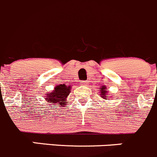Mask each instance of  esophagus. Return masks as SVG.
<instances>
[{"mask_svg": "<svg viewBox=\"0 0 157 157\" xmlns=\"http://www.w3.org/2000/svg\"><path fill=\"white\" fill-rule=\"evenodd\" d=\"M80 83H81V86H86L87 85H88V81H82Z\"/></svg>", "mask_w": 157, "mask_h": 157, "instance_id": "esophagus-1", "label": "esophagus"}]
</instances>
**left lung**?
Listing matches in <instances>:
<instances>
[{
    "label": "left lung",
    "instance_id": "8db88e82",
    "mask_svg": "<svg viewBox=\"0 0 157 157\" xmlns=\"http://www.w3.org/2000/svg\"><path fill=\"white\" fill-rule=\"evenodd\" d=\"M100 96H101V98H103V100H109V94H108V90L107 88L105 86H101L100 87ZM105 103V102H103Z\"/></svg>",
    "mask_w": 157,
    "mask_h": 157
}]
</instances>
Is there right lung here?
<instances>
[{"instance_id": "add662e5", "label": "right lung", "mask_w": 157, "mask_h": 157, "mask_svg": "<svg viewBox=\"0 0 157 157\" xmlns=\"http://www.w3.org/2000/svg\"><path fill=\"white\" fill-rule=\"evenodd\" d=\"M71 86H66L65 84L57 85L53 91L46 93V101L47 103H50L49 104L50 106H53L51 108L57 106L61 107H66V105L68 103L67 102V96L71 93Z\"/></svg>"}]
</instances>
